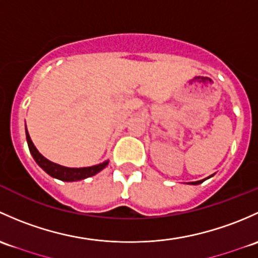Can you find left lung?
<instances>
[{
  "mask_svg": "<svg viewBox=\"0 0 258 258\" xmlns=\"http://www.w3.org/2000/svg\"><path fill=\"white\" fill-rule=\"evenodd\" d=\"M203 181H205V179L204 180H200V181H192V182H188V184H191V185H199V184H201V182Z\"/></svg>",
  "mask_w": 258,
  "mask_h": 258,
  "instance_id": "left-lung-1",
  "label": "left lung"
}]
</instances>
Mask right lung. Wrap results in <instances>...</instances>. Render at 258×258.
<instances>
[{"label":"right lung","instance_id":"right-lung-1","mask_svg":"<svg viewBox=\"0 0 258 258\" xmlns=\"http://www.w3.org/2000/svg\"><path fill=\"white\" fill-rule=\"evenodd\" d=\"M26 138H27L28 148H30V151L32 156H33V159L36 160V163L38 164L47 174L50 175V176L62 180V181H78V180L87 179V177L93 176V175L102 171V170L108 165V163H109V161L107 160L104 161V163L98 164V165L88 166V168H67V166H62L59 165V164L49 161L48 159L44 158V156L37 150V148L34 147V144L32 143L30 134H28L27 132V128H26Z\"/></svg>","mask_w":258,"mask_h":258}]
</instances>
